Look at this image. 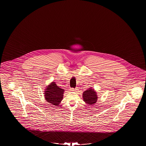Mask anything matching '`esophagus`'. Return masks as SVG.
I'll list each match as a JSON object with an SVG mask.
<instances>
[{"label": "esophagus", "instance_id": "esophagus-1", "mask_svg": "<svg viewBox=\"0 0 146 146\" xmlns=\"http://www.w3.org/2000/svg\"><path fill=\"white\" fill-rule=\"evenodd\" d=\"M70 90H71V91L74 92V91H76L77 89L76 88H71L70 89Z\"/></svg>", "mask_w": 146, "mask_h": 146}]
</instances>
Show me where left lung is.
<instances>
[{
    "instance_id": "obj_1",
    "label": "left lung",
    "mask_w": 146,
    "mask_h": 146,
    "mask_svg": "<svg viewBox=\"0 0 146 146\" xmlns=\"http://www.w3.org/2000/svg\"><path fill=\"white\" fill-rule=\"evenodd\" d=\"M82 96L84 102L90 105H92L96 103L98 98L96 92L92 88H89L88 90L85 91Z\"/></svg>"
}]
</instances>
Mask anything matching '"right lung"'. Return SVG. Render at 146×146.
<instances>
[{
	"mask_svg": "<svg viewBox=\"0 0 146 146\" xmlns=\"http://www.w3.org/2000/svg\"><path fill=\"white\" fill-rule=\"evenodd\" d=\"M64 90L58 87L55 82H52L49 84L44 91L45 98L48 103L52 105L59 106L61 102Z\"/></svg>",
	"mask_w": 146,
	"mask_h": 146,
	"instance_id": "obj_1",
	"label": "right lung"
}]
</instances>
